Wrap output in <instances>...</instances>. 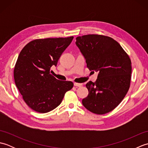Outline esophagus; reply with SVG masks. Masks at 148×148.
I'll use <instances>...</instances> for the list:
<instances>
[{
	"label": "esophagus",
	"instance_id": "34e87169",
	"mask_svg": "<svg viewBox=\"0 0 148 148\" xmlns=\"http://www.w3.org/2000/svg\"><path fill=\"white\" fill-rule=\"evenodd\" d=\"M74 85L75 86H77V87H81V86H82V84L81 83H74Z\"/></svg>",
	"mask_w": 148,
	"mask_h": 148
}]
</instances>
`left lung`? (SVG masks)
I'll use <instances>...</instances> for the list:
<instances>
[{
  "mask_svg": "<svg viewBox=\"0 0 148 148\" xmlns=\"http://www.w3.org/2000/svg\"><path fill=\"white\" fill-rule=\"evenodd\" d=\"M76 44L87 67L98 72L95 83L86 84L88 95L82 100L88 111L104 114L115 109L129 90L132 63L120 45L108 36L88 34L76 37Z\"/></svg>",
  "mask_w": 148,
  "mask_h": 148,
  "instance_id": "8db88e82",
  "label": "left lung"
}]
</instances>
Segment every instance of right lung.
I'll list each match as a JSON object with an SVG mask.
<instances>
[{"label": "right lung", "instance_id": "obj_1", "mask_svg": "<svg viewBox=\"0 0 148 148\" xmlns=\"http://www.w3.org/2000/svg\"><path fill=\"white\" fill-rule=\"evenodd\" d=\"M74 37L32 40L22 49L14 69L16 86L27 106L46 113L60 104L65 93L72 88L71 81H60L50 74L53 65Z\"/></svg>", "mask_w": 148, "mask_h": 148}]
</instances>
